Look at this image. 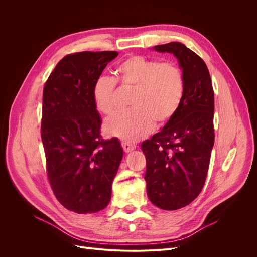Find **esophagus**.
<instances>
[{
	"label": "esophagus",
	"instance_id": "1",
	"mask_svg": "<svg viewBox=\"0 0 257 257\" xmlns=\"http://www.w3.org/2000/svg\"><path fill=\"white\" fill-rule=\"evenodd\" d=\"M121 145H122L123 150L125 152H131L132 150H134L136 148V145L132 144V143H127V142H122Z\"/></svg>",
	"mask_w": 257,
	"mask_h": 257
}]
</instances>
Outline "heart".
I'll use <instances>...</instances> for the list:
<instances>
[{"label":"heart","instance_id":"heart-1","mask_svg":"<svg viewBox=\"0 0 257 257\" xmlns=\"http://www.w3.org/2000/svg\"><path fill=\"white\" fill-rule=\"evenodd\" d=\"M114 78L102 76L92 88L95 109L110 115L116 108L115 83L133 89L131 109L115 114L105 123L108 135L127 143L150 134L154 123L165 124L180 109L185 94V78L176 62L131 56L114 68Z\"/></svg>","mask_w":257,"mask_h":257}]
</instances>
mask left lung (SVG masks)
I'll list each match as a JSON object with an SVG mask.
<instances>
[{
    "mask_svg": "<svg viewBox=\"0 0 257 257\" xmlns=\"http://www.w3.org/2000/svg\"><path fill=\"white\" fill-rule=\"evenodd\" d=\"M154 49L175 54L184 73L185 94L174 118L142 144L145 180L153 205L177 210L192 203L204 188L214 144V92L204 60L185 45L172 42Z\"/></svg>",
    "mask_w": 257,
    "mask_h": 257,
    "instance_id": "obj_1",
    "label": "left lung"
}]
</instances>
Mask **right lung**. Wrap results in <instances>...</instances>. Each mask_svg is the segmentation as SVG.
Instances as JSON below:
<instances>
[{
    "mask_svg": "<svg viewBox=\"0 0 257 257\" xmlns=\"http://www.w3.org/2000/svg\"><path fill=\"white\" fill-rule=\"evenodd\" d=\"M116 51L67 54L45 83L41 136L46 172L59 203L79 214L107 207L123 157L115 137L100 135L92 88Z\"/></svg>",
    "mask_w": 257,
    "mask_h": 257,
    "instance_id": "obj_1",
    "label": "right lung"
}]
</instances>
